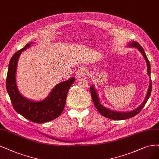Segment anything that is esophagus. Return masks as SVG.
Instances as JSON below:
<instances>
[{"label": "esophagus", "mask_w": 159, "mask_h": 159, "mask_svg": "<svg viewBox=\"0 0 159 159\" xmlns=\"http://www.w3.org/2000/svg\"><path fill=\"white\" fill-rule=\"evenodd\" d=\"M86 72H87L86 68L84 67H80L77 70V71H76V75H77L79 76H84L86 73Z\"/></svg>", "instance_id": "obj_1"}]
</instances>
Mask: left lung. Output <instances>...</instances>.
I'll return each mask as SVG.
<instances>
[{
  "label": "left lung",
  "instance_id": "8db88e82",
  "mask_svg": "<svg viewBox=\"0 0 159 159\" xmlns=\"http://www.w3.org/2000/svg\"><path fill=\"white\" fill-rule=\"evenodd\" d=\"M128 47H130V48H136L138 49V50L141 52V54H142V56L144 57L147 66H148V73L149 76L150 78V83H149V87L148 91V93H147V95L145 97V99L144 102L141 104V105L135 109L133 111H128V112H119V111H112L111 109H109L108 108L104 107L103 105H102L99 102V96L97 93V92L96 91L95 86L93 85H91L90 89V92H91V96L92 100L93 102V104H94L97 110L99 111V113L103 116H104L106 118L110 119H113V120H125L127 119H130L132 118V117L136 116L138 115L143 107L145 106V103L148 102V99L150 97L151 93V90H152V81L151 79V67H150V63L148 60V57H147V56L145 53V51L143 50V48L140 46V44L136 42V41H132L131 43H129L128 44Z\"/></svg>",
  "mask_w": 159,
  "mask_h": 159
}]
</instances>
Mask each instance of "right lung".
I'll list each match as a JSON object with an SVG mask.
<instances>
[{
	"mask_svg": "<svg viewBox=\"0 0 159 159\" xmlns=\"http://www.w3.org/2000/svg\"><path fill=\"white\" fill-rule=\"evenodd\" d=\"M33 43L27 44L24 48L16 52L9 63L6 86L13 107L17 113L35 123L46 122L60 116L65 107L68 91L75 80L72 77L57 84L50 94L39 102L30 100L20 93L16 85V74L17 61L21 52L29 48Z\"/></svg>",
	"mask_w": 159,
	"mask_h": 159,
	"instance_id": "right-lung-1",
	"label": "right lung"
}]
</instances>
